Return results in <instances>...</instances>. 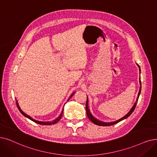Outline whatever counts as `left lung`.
Here are the masks:
<instances>
[{
  "label": "left lung",
  "mask_w": 157,
  "mask_h": 157,
  "mask_svg": "<svg viewBox=\"0 0 157 157\" xmlns=\"http://www.w3.org/2000/svg\"><path fill=\"white\" fill-rule=\"evenodd\" d=\"M137 66L139 67V71H140V68L139 67V65L138 64H137ZM139 83H140V89H139V94H138V97L137 98V101H136V102L135 103L134 105L133 106V107L131 108V110H129V112L125 115V116H124L123 117H122L121 119L116 121H114V122H103V121H101L98 119H97L96 118H95L93 115H92V113H90V110L89 108H88V98H87V99H86V114H87V117H88V119H89L93 123H94L95 124H97V125H99V126H112V125H113V124H115L118 123V122H119L120 121L124 120L125 119H126L127 117H128L129 115H130L134 111L135 108L136 107V105H137V101H138V99H139V97L140 95V92H141V81H140V79H139Z\"/></svg>",
  "instance_id": "left-lung-1"
}]
</instances>
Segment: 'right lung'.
I'll return each instance as SVG.
<instances>
[{"instance_id":"add662e5","label":"right lung","mask_w":157,"mask_h":157,"mask_svg":"<svg viewBox=\"0 0 157 157\" xmlns=\"http://www.w3.org/2000/svg\"><path fill=\"white\" fill-rule=\"evenodd\" d=\"M75 92H74V93H72L71 95V96L69 97V98L68 99V100H67V101H69L72 97V95H74V94ZM17 108H18V110H19V111L20 112V113H21L24 116H25V117H27V118H28V119H29L30 120H31L32 121H33V122H36V123H38V124H42V125H52V124H56V122H58L60 119H61V118H62V115H63V110H62V113H61V114L59 115V116L58 117V118H56V119H54V121H49V122H42V121H36V120H35V119H33L32 117H31L30 116H29L28 115H27L26 113H25L22 110H21V108H20V106H19V105H18V103H17Z\"/></svg>"}]
</instances>
